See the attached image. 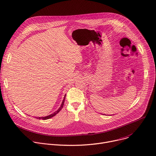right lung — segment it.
I'll use <instances>...</instances> for the list:
<instances>
[{
  "label": "right lung",
  "mask_w": 156,
  "mask_h": 156,
  "mask_svg": "<svg viewBox=\"0 0 156 156\" xmlns=\"http://www.w3.org/2000/svg\"><path fill=\"white\" fill-rule=\"evenodd\" d=\"M65 96H66V94L65 95V96H64V98H63V101H62V105H61L60 107L58 108V110H56L55 112H54L53 113V114H51V115H48V116H45V117H38V118L36 117V118H37V119H43V120H46V119H50V118L53 117L54 116H55V115H56V114H57V113H58V112L61 111V109H62V108H63V105H64V102H65Z\"/></svg>",
  "instance_id": "1"
}]
</instances>
